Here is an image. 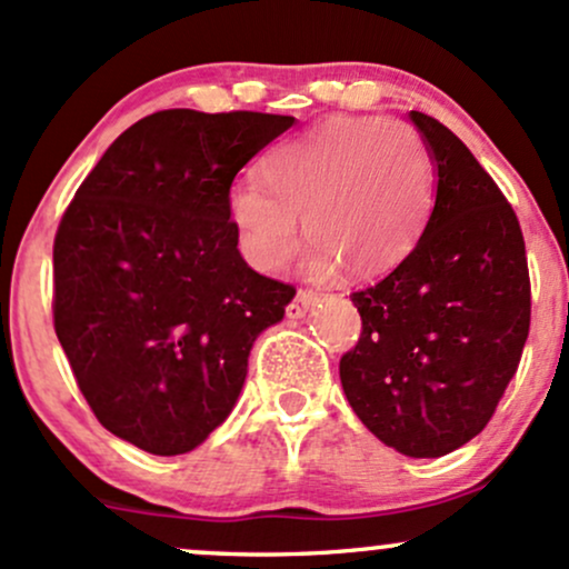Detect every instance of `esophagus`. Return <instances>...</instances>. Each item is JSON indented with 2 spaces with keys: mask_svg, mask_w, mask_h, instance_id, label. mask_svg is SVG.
<instances>
[{
  "mask_svg": "<svg viewBox=\"0 0 569 569\" xmlns=\"http://www.w3.org/2000/svg\"><path fill=\"white\" fill-rule=\"evenodd\" d=\"M316 302H318V295H313V291H297V297L291 299V305L286 308V316H289L291 321H295V318H305Z\"/></svg>",
  "mask_w": 569,
  "mask_h": 569,
  "instance_id": "34e87169",
  "label": "esophagus"
}]
</instances>
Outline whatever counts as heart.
Instances as JSON below:
<instances>
[{
	"label": "heart",
	"mask_w": 569,
	"mask_h": 569,
	"mask_svg": "<svg viewBox=\"0 0 569 569\" xmlns=\"http://www.w3.org/2000/svg\"><path fill=\"white\" fill-rule=\"evenodd\" d=\"M259 174L229 191V218L264 272L289 264L302 218L308 272L378 278L413 253L435 208L432 153L405 121L332 116L270 148Z\"/></svg>",
	"instance_id": "obj_1"
}]
</instances>
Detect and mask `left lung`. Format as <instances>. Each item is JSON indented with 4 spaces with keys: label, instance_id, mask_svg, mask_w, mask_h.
<instances>
[{
    "label": "left lung",
    "instance_id": "obj_1",
    "mask_svg": "<svg viewBox=\"0 0 569 569\" xmlns=\"http://www.w3.org/2000/svg\"><path fill=\"white\" fill-rule=\"evenodd\" d=\"M435 161V208L413 253L351 295L361 337L340 359L353 413L395 451L437 459L483 432L529 335L518 218L470 148L410 110Z\"/></svg>",
    "mask_w": 569,
    "mask_h": 569
}]
</instances>
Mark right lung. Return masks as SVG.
<instances>
[{"mask_svg":"<svg viewBox=\"0 0 569 569\" xmlns=\"http://www.w3.org/2000/svg\"><path fill=\"white\" fill-rule=\"evenodd\" d=\"M291 116L161 110L104 151L53 242V327L108 432L156 457L227 421L256 337L295 289L248 267L234 174Z\"/></svg>","mask_w":569,"mask_h":569,"instance_id":"add662e5","label":"right lung"}]
</instances>
